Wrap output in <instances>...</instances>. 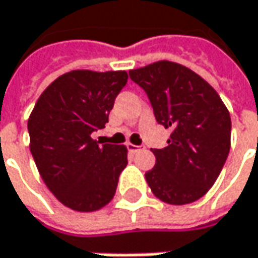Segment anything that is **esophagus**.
I'll list each match as a JSON object with an SVG mask.
<instances>
[{
    "label": "esophagus",
    "mask_w": 258,
    "mask_h": 258,
    "mask_svg": "<svg viewBox=\"0 0 258 258\" xmlns=\"http://www.w3.org/2000/svg\"><path fill=\"white\" fill-rule=\"evenodd\" d=\"M127 149H128L131 153H137V152H140L142 149H143V146H136V144H127Z\"/></svg>",
    "instance_id": "1"
}]
</instances>
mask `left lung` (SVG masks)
I'll return each mask as SVG.
<instances>
[{
  "mask_svg": "<svg viewBox=\"0 0 258 258\" xmlns=\"http://www.w3.org/2000/svg\"><path fill=\"white\" fill-rule=\"evenodd\" d=\"M147 95L156 121L171 128L168 146L153 149L155 168L146 172L153 194L168 205L203 197L226 162L231 116L216 90L187 67L159 61L130 70Z\"/></svg>",
  "mask_w": 258,
  "mask_h": 258,
  "instance_id": "left-lung-1",
  "label": "left lung"
}]
</instances>
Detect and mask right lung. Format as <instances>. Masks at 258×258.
I'll return each mask as SVG.
<instances>
[{
  "label": "right lung",
  "mask_w": 258,
  "mask_h": 258,
  "mask_svg": "<svg viewBox=\"0 0 258 258\" xmlns=\"http://www.w3.org/2000/svg\"><path fill=\"white\" fill-rule=\"evenodd\" d=\"M127 79L125 71H70L45 89L30 114V152L39 174L73 210L93 212L108 205L128 163L125 146H99L92 139L108 122Z\"/></svg>",
  "instance_id": "right-lung-1"
}]
</instances>
